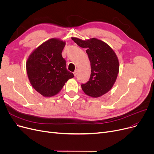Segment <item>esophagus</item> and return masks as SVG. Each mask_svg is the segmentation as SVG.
I'll return each mask as SVG.
<instances>
[{"label":"esophagus","instance_id":"34e87169","mask_svg":"<svg viewBox=\"0 0 154 154\" xmlns=\"http://www.w3.org/2000/svg\"><path fill=\"white\" fill-rule=\"evenodd\" d=\"M73 74H74V75H75V77L77 76V70H75V71H74Z\"/></svg>","mask_w":154,"mask_h":154}]
</instances>
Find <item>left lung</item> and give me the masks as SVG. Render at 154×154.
<instances>
[{
	"mask_svg": "<svg viewBox=\"0 0 154 154\" xmlns=\"http://www.w3.org/2000/svg\"><path fill=\"white\" fill-rule=\"evenodd\" d=\"M79 46L86 48L91 63V75L86 84H82L83 91L93 98L105 94L113 87L119 70L114 51L109 45L97 38L86 41L72 37Z\"/></svg>",
	"mask_w": 154,
	"mask_h": 154,
	"instance_id": "8db88e82",
	"label": "left lung"
}]
</instances>
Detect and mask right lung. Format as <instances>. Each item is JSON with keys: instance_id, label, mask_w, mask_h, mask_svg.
<instances>
[{"instance_id": "add662e5", "label": "right lung", "mask_w": 154, "mask_h": 154, "mask_svg": "<svg viewBox=\"0 0 154 154\" xmlns=\"http://www.w3.org/2000/svg\"><path fill=\"white\" fill-rule=\"evenodd\" d=\"M65 42L51 38L34 50L26 61V72L32 87L45 97L58 94L73 78L61 53Z\"/></svg>"}]
</instances>
